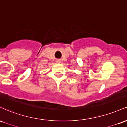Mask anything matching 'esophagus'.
<instances>
[{"label":"esophagus","instance_id":"obj_1","mask_svg":"<svg viewBox=\"0 0 127 127\" xmlns=\"http://www.w3.org/2000/svg\"><path fill=\"white\" fill-rule=\"evenodd\" d=\"M57 63H60V60H57Z\"/></svg>","mask_w":127,"mask_h":127}]
</instances>
